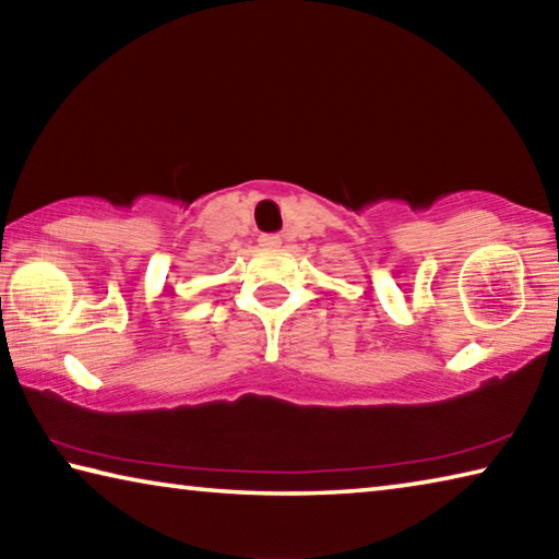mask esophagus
<instances>
[{
	"mask_svg": "<svg viewBox=\"0 0 559 559\" xmlns=\"http://www.w3.org/2000/svg\"><path fill=\"white\" fill-rule=\"evenodd\" d=\"M259 243L263 246V249H278L281 246V236L278 234H263Z\"/></svg>",
	"mask_w": 559,
	"mask_h": 559,
	"instance_id": "obj_1",
	"label": "esophagus"
}]
</instances>
